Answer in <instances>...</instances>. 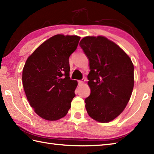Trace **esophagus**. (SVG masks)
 <instances>
[{
	"label": "esophagus",
	"instance_id": "esophagus-1",
	"mask_svg": "<svg viewBox=\"0 0 154 154\" xmlns=\"http://www.w3.org/2000/svg\"><path fill=\"white\" fill-rule=\"evenodd\" d=\"M85 81V80L84 79H82L81 81H79V85H82L84 83Z\"/></svg>",
	"mask_w": 154,
	"mask_h": 154
}]
</instances>
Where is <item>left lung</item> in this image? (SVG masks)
<instances>
[{
  "instance_id": "1",
  "label": "left lung",
  "mask_w": 154,
  "mask_h": 154,
  "mask_svg": "<svg viewBox=\"0 0 154 154\" xmlns=\"http://www.w3.org/2000/svg\"><path fill=\"white\" fill-rule=\"evenodd\" d=\"M79 45L89 60L90 95L85 100L89 116L105 123L122 113L134 83L131 59L119 45L104 36H87Z\"/></svg>"
}]
</instances>
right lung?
<instances>
[{
	"label": "right lung",
	"mask_w": 154,
	"mask_h": 154,
	"mask_svg": "<svg viewBox=\"0 0 154 154\" xmlns=\"http://www.w3.org/2000/svg\"><path fill=\"white\" fill-rule=\"evenodd\" d=\"M80 38L55 35L27 59L22 71L23 87L31 107L42 119L57 120L71 108L77 82L70 79L69 58Z\"/></svg>",
	"instance_id": "right-lung-1"
}]
</instances>
